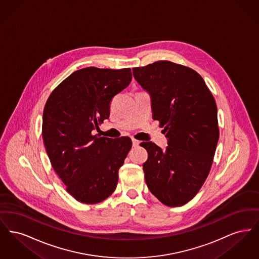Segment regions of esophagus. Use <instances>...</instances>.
<instances>
[{
	"mask_svg": "<svg viewBox=\"0 0 259 259\" xmlns=\"http://www.w3.org/2000/svg\"><path fill=\"white\" fill-rule=\"evenodd\" d=\"M132 144H133V147H134V148H137V147H139V145H140V141H138V140H136V139H132Z\"/></svg>",
	"mask_w": 259,
	"mask_h": 259,
	"instance_id": "obj_1",
	"label": "esophagus"
}]
</instances>
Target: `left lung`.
I'll return each mask as SVG.
<instances>
[{"mask_svg": "<svg viewBox=\"0 0 259 259\" xmlns=\"http://www.w3.org/2000/svg\"><path fill=\"white\" fill-rule=\"evenodd\" d=\"M136 80L149 92L152 118L158 120L168 147L152 142L143 164L150 192L169 207L194 197L208 178L220 138L215 100L193 69L171 61L133 68Z\"/></svg>", "mask_w": 259, "mask_h": 259, "instance_id": "8db88e82", "label": "left lung"}]
</instances>
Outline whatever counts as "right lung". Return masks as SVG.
I'll return each mask as SVG.
<instances>
[{
  "label": "right lung",
  "mask_w": 259,
  "mask_h": 259,
  "mask_svg": "<svg viewBox=\"0 0 259 259\" xmlns=\"http://www.w3.org/2000/svg\"><path fill=\"white\" fill-rule=\"evenodd\" d=\"M131 80L130 68L87 67L65 78L46 103L41 134L47 153L68 193L80 203H100L116 188L132 141L93 130L110 117L111 100Z\"/></svg>",
  "instance_id": "1"
}]
</instances>
